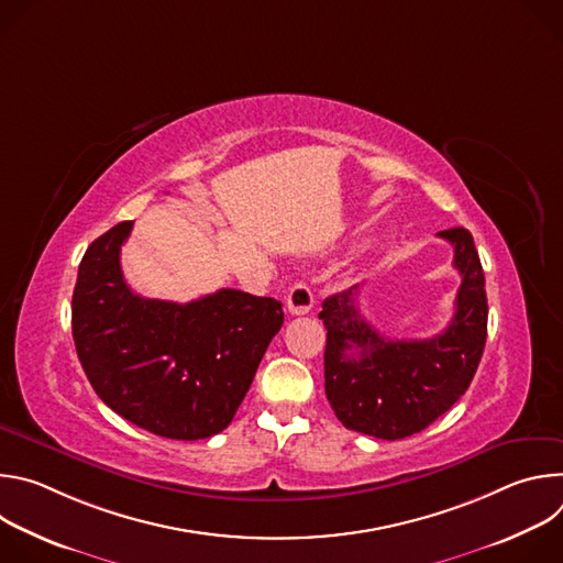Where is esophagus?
Wrapping results in <instances>:
<instances>
[{
  "instance_id": "esophagus-1",
  "label": "esophagus",
  "mask_w": 563,
  "mask_h": 563,
  "mask_svg": "<svg viewBox=\"0 0 563 563\" xmlns=\"http://www.w3.org/2000/svg\"><path fill=\"white\" fill-rule=\"evenodd\" d=\"M313 307V294L307 283H296L287 294V309L294 316H302Z\"/></svg>"
}]
</instances>
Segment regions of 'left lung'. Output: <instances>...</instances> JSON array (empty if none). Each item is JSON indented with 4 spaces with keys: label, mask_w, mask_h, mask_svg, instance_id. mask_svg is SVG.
Instances as JSON below:
<instances>
[{
    "label": "left lung",
    "mask_w": 563,
    "mask_h": 563,
    "mask_svg": "<svg viewBox=\"0 0 563 563\" xmlns=\"http://www.w3.org/2000/svg\"><path fill=\"white\" fill-rule=\"evenodd\" d=\"M439 235L454 247L461 287L450 325L434 339L378 334L361 313L358 285L323 300L325 394L347 430L385 441L412 437L445 415L474 378L488 336L486 276L467 229Z\"/></svg>",
    "instance_id": "8db88e82"
}]
</instances>
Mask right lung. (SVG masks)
I'll return each instance as SVG.
<instances>
[{
    "instance_id": "add662e5",
    "label": "right lung",
    "mask_w": 563,
    "mask_h": 563,
    "mask_svg": "<svg viewBox=\"0 0 563 563\" xmlns=\"http://www.w3.org/2000/svg\"><path fill=\"white\" fill-rule=\"evenodd\" d=\"M131 227L102 233L79 263L70 305L77 358L122 419L176 441L213 437L243 404L283 325V305L240 289L185 305L137 296L120 267Z\"/></svg>"
}]
</instances>
